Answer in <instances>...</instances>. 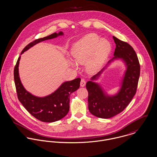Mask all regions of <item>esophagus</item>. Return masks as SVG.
I'll use <instances>...</instances> for the list:
<instances>
[{"mask_svg":"<svg viewBox=\"0 0 157 157\" xmlns=\"http://www.w3.org/2000/svg\"><path fill=\"white\" fill-rule=\"evenodd\" d=\"M86 85V81L84 79H82L80 82V86L84 87Z\"/></svg>","mask_w":157,"mask_h":157,"instance_id":"1","label":"esophagus"}]
</instances>
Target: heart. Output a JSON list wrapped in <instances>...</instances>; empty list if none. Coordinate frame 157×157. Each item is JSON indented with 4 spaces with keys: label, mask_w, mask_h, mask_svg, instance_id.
I'll use <instances>...</instances> for the list:
<instances>
[{
    "label": "heart",
    "mask_w": 157,
    "mask_h": 157,
    "mask_svg": "<svg viewBox=\"0 0 157 157\" xmlns=\"http://www.w3.org/2000/svg\"><path fill=\"white\" fill-rule=\"evenodd\" d=\"M111 50L110 42L101 38L95 33H89L85 35L72 47L71 53L74 61L78 65H85L90 73L97 71ZM72 67L76 65L70 62Z\"/></svg>",
    "instance_id": "b5f03b06"
}]
</instances>
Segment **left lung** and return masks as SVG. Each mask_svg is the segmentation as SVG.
Segmentation results:
<instances>
[{
    "label": "left lung",
    "mask_w": 157,
    "mask_h": 157,
    "mask_svg": "<svg viewBox=\"0 0 157 157\" xmlns=\"http://www.w3.org/2000/svg\"><path fill=\"white\" fill-rule=\"evenodd\" d=\"M116 48L114 57L109 61V64L114 59H121L125 62L127 70L119 92L110 96L104 92L100 85L93 82L97 80L104 71H101L86 83L88 91V108L91 114L100 118L108 119L122 112L129 104L136 93L140 67L136 52L127 43L113 36Z\"/></svg>",
    "instance_id": "obj_1"
}]
</instances>
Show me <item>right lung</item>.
<instances>
[{
  "label": "right lung",
  "mask_w": 157,
  "mask_h": 157,
  "mask_svg": "<svg viewBox=\"0 0 157 157\" xmlns=\"http://www.w3.org/2000/svg\"><path fill=\"white\" fill-rule=\"evenodd\" d=\"M62 35H63V32H60L36 40L26 45L21 55L38 43ZM20 57L17 60L14 70L15 85L18 100L29 113L42 122H53L62 119L69 112L70 95L79 88L81 79L77 78L63 83L56 91L48 96L44 97L34 96L25 89L20 81L18 73Z\"/></svg>",
  "instance_id": "right-lung-1"
}]
</instances>
